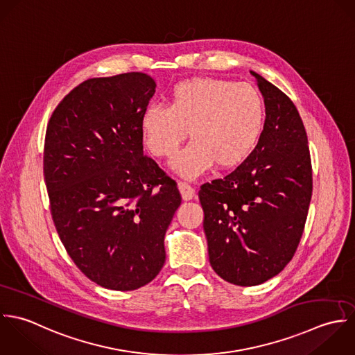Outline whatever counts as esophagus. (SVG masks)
<instances>
[{
    "label": "esophagus",
    "instance_id": "34e87169",
    "mask_svg": "<svg viewBox=\"0 0 355 355\" xmlns=\"http://www.w3.org/2000/svg\"><path fill=\"white\" fill-rule=\"evenodd\" d=\"M178 189L181 192V196L184 200H192L195 198V189L193 187H191L188 182L180 181L178 182Z\"/></svg>",
    "mask_w": 355,
    "mask_h": 355
}]
</instances>
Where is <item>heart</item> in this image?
Instances as JSON below:
<instances>
[{
    "instance_id": "1",
    "label": "heart",
    "mask_w": 355,
    "mask_h": 355,
    "mask_svg": "<svg viewBox=\"0 0 355 355\" xmlns=\"http://www.w3.org/2000/svg\"><path fill=\"white\" fill-rule=\"evenodd\" d=\"M265 125V104L250 83L220 78H192L177 83L168 107L150 104L141 118L144 141L157 157H171L191 132L193 142L173 162L195 178L214 164L229 170L245 162L257 148Z\"/></svg>"
}]
</instances>
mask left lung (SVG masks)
Masks as SVG:
<instances>
[{
  "label": "left lung",
  "instance_id": "8db88e82",
  "mask_svg": "<svg viewBox=\"0 0 355 355\" xmlns=\"http://www.w3.org/2000/svg\"><path fill=\"white\" fill-rule=\"evenodd\" d=\"M251 73L265 100L262 136L245 162L199 191L210 263L220 279L240 286L265 283L289 263L313 193L307 135L295 104Z\"/></svg>",
  "mask_w": 355,
  "mask_h": 355
}]
</instances>
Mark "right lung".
I'll return each instance as SVG.
<instances>
[{
    "mask_svg": "<svg viewBox=\"0 0 355 355\" xmlns=\"http://www.w3.org/2000/svg\"><path fill=\"white\" fill-rule=\"evenodd\" d=\"M155 87L142 72L87 79L46 129L44 177L56 230L78 269L108 289L133 291L159 275L181 205L177 182L142 152Z\"/></svg>",
    "mask_w": 355,
    "mask_h": 355,
    "instance_id": "obj_1",
    "label": "right lung"
}]
</instances>
